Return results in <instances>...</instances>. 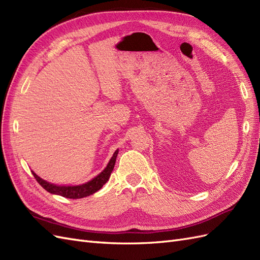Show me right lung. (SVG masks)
I'll return each instance as SVG.
<instances>
[{"label": "right lung", "mask_w": 260, "mask_h": 260, "mask_svg": "<svg viewBox=\"0 0 260 260\" xmlns=\"http://www.w3.org/2000/svg\"><path fill=\"white\" fill-rule=\"evenodd\" d=\"M118 152H119V149L117 148L103 171L100 172L96 177H94L93 179L88 181V182L82 183V184H78V185L54 184V183H51V182H49V181H46V180L39 177L35 171L31 170V172H32V175L37 179L39 184H40L43 188H45V190L49 193L55 194V195H60V196H62V198H67V199H74V200L83 199V198L90 196L95 192H98L99 190H101L102 186H103L107 182L109 177H111V175H112L113 170H114Z\"/></svg>", "instance_id": "right-lung-1"}]
</instances>
